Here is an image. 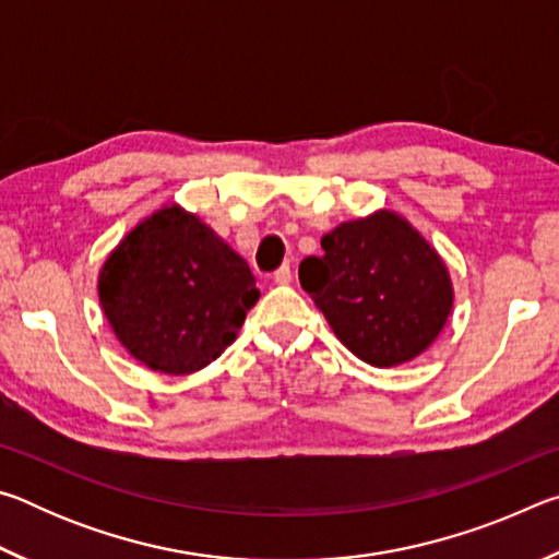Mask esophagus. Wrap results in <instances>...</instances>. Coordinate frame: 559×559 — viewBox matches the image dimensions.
I'll return each mask as SVG.
<instances>
[{"mask_svg":"<svg viewBox=\"0 0 559 559\" xmlns=\"http://www.w3.org/2000/svg\"><path fill=\"white\" fill-rule=\"evenodd\" d=\"M273 281L278 283V286H288V283L293 281V273H290V266H281L276 273H273Z\"/></svg>","mask_w":559,"mask_h":559,"instance_id":"34e87169","label":"esophagus"}]
</instances>
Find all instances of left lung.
Returning a JSON list of instances; mask_svg holds the SVG:
<instances>
[{
  "instance_id": "left-lung-1",
  "label": "left lung",
  "mask_w": 559,
  "mask_h": 559,
  "mask_svg": "<svg viewBox=\"0 0 559 559\" xmlns=\"http://www.w3.org/2000/svg\"><path fill=\"white\" fill-rule=\"evenodd\" d=\"M300 261L302 290L335 337L372 367H396L437 343L453 310L447 261L409 219L377 210L320 239Z\"/></svg>"
}]
</instances>
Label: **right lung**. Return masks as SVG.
I'll return each mask as SVG.
<instances>
[{"label":"right lung","instance_id":"obj_1","mask_svg":"<svg viewBox=\"0 0 559 559\" xmlns=\"http://www.w3.org/2000/svg\"><path fill=\"white\" fill-rule=\"evenodd\" d=\"M249 263L177 202L122 236L98 271L118 343L159 374H192L229 347L259 300Z\"/></svg>","mask_w":559,"mask_h":559}]
</instances>
